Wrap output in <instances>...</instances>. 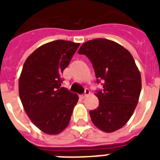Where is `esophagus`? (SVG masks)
<instances>
[{
  "label": "esophagus",
  "instance_id": "obj_1",
  "mask_svg": "<svg viewBox=\"0 0 160 160\" xmlns=\"http://www.w3.org/2000/svg\"><path fill=\"white\" fill-rule=\"evenodd\" d=\"M89 93H90V91H89V89L86 88V89H85V92H84V94H82V95H80V98H82V99H84L85 98L88 96Z\"/></svg>",
  "mask_w": 160,
  "mask_h": 160
}]
</instances>
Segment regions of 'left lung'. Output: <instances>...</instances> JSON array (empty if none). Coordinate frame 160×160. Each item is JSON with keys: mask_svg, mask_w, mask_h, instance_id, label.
<instances>
[{"mask_svg": "<svg viewBox=\"0 0 160 160\" xmlns=\"http://www.w3.org/2000/svg\"><path fill=\"white\" fill-rule=\"evenodd\" d=\"M79 54L91 61L102 89L96 96L99 104L90 111L93 124L106 133L123 127L134 112L140 95L141 75L131 53L118 43L98 38L82 45Z\"/></svg>", "mask_w": 160, "mask_h": 160, "instance_id": "8db88e82", "label": "left lung"}]
</instances>
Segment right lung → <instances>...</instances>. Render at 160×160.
<instances>
[{"label": "right lung", "mask_w": 160, "mask_h": 160, "mask_svg": "<svg viewBox=\"0 0 160 160\" xmlns=\"http://www.w3.org/2000/svg\"><path fill=\"white\" fill-rule=\"evenodd\" d=\"M80 43L57 40L27 58L19 78V95L27 116L43 133L58 134L68 125L78 96L62 87L61 75Z\"/></svg>", "instance_id": "add662e5"}]
</instances>
